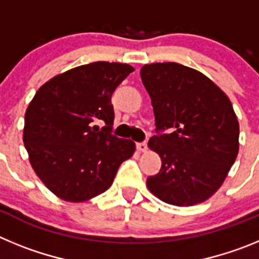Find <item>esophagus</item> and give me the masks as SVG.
Instances as JSON below:
<instances>
[{
  "instance_id": "obj_1",
  "label": "esophagus",
  "mask_w": 259,
  "mask_h": 259,
  "mask_svg": "<svg viewBox=\"0 0 259 259\" xmlns=\"http://www.w3.org/2000/svg\"><path fill=\"white\" fill-rule=\"evenodd\" d=\"M136 148H137V150H139V152L144 153V152H146V150H148V144H146V143H137Z\"/></svg>"
}]
</instances>
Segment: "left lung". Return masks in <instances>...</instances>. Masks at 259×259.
Instances as JSON below:
<instances>
[{
    "mask_svg": "<svg viewBox=\"0 0 259 259\" xmlns=\"http://www.w3.org/2000/svg\"><path fill=\"white\" fill-rule=\"evenodd\" d=\"M157 135L148 145L161 170L148 189L175 206H192L221 188L239 153V122L227 95L200 71L175 62L141 67ZM170 129L171 134H161Z\"/></svg>",
    "mask_w": 259,
    "mask_h": 259,
    "instance_id": "8db88e82",
    "label": "left lung"
}]
</instances>
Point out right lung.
Segmentation results:
<instances>
[{"mask_svg":"<svg viewBox=\"0 0 259 259\" xmlns=\"http://www.w3.org/2000/svg\"><path fill=\"white\" fill-rule=\"evenodd\" d=\"M135 68L93 62L41 85L27 107L23 143L36 175L57 197L83 202L113 184L134 141L111 135V96ZM104 121L100 132L94 123Z\"/></svg>","mask_w":259,"mask_h":259,"instance_id":"add662e5","label":"right lung"}]
</instances>
